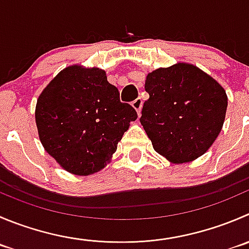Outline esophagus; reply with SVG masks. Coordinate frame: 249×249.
<instances>
[{
    "label": "esophagus",
    "mask_w": 249,
    "mask_h": 249,
    "mask_svg": "<svg viewBox=\"0 0 249 249\" xmlns=\"http://www.w3.org/2000/svg\"><path fill=\"white\" fill-rule=\"evenodd\" d=\"M132 107L137 110V114H141V108H142V100L141 98H136L135 101H132Z\"/></svg>",
    "instance_id": "obj_1"
}]
</instances>
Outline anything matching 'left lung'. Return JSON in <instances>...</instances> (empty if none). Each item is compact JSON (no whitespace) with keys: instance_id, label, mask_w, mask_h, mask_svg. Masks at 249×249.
<instances>
[{"instance_id":"left-lung-1","label":"left lung","mask_w":249,"mask_h":249,"mask_svg":"<svg viewBox=\"0 0 249 249\" xmlns=\"http://www.w3.org/2000/svg\"><path fill=\"white\" fill-rule=\"evenodd\" d=\"M144 89L149 98L140 122L154 151L175 164L206 153L225 120L223 86L196 66L176 63L149 73Z\"/></svg>"}]
</instances>
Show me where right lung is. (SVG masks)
I'll use <instances>...</instances> for the list:
<instances>
[{
    "label": "right lung",
    "mask_w": 249,
    "mask_h": 249,
    "mask_svg": "<svg viewBox=\"0 0 249 249\" xmlns=\"http://www.w3.org/2000/svg\"><path fill=\"white\" fill-rule=\"evenodd\" d=\"M136 118L105 71L81 66L60 71L38 96L35 109L43 148L75 175L102 170Z\"/></svg>",
    "instance_id": "obj_1"
}]
</instances>
